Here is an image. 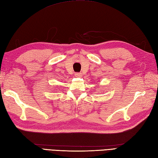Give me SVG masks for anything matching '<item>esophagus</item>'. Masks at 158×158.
<instances>
[{
    "mask_svg": "<svg viewBox=\"0 0 158 158\" xmlns=\"http://www.w3.org/2000/svg\"><path fill=\"white\" fill-rule=\"evenodd\" d=\"M81 73H75V76L76 77H81Z\"/></svg>",
    "mask_w": 158,
    "mask_h": 158,
    "instance_id": "esophagus-1",
    "label": "esophagus"
}]
</instances>
